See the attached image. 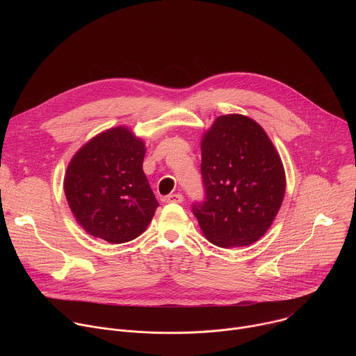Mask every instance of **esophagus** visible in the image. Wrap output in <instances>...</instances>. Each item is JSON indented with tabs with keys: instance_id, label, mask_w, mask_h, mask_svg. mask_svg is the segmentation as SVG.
Masks as SVG:
<instances>
[{
	"instance_id": "esophagus-1",
	"label": "esophagus",
	"mask_w": 356,
	"mask_h": 356,
	"mask_svg": "<svg viewBox=\"0 0 356 356\" xmlns=\"http://www.w3.org/2000/svg\"><path fill=\"white\" fill-rule=\"evenodd\" d=\"M183 201H184V197L180 193L170 194V195L166 197V202H176V204H181Z\"/></svg>"
}]
</instances>
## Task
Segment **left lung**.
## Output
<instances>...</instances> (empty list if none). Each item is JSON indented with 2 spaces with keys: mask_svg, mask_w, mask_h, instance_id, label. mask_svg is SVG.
<instances>
[{
  "mask_svg": "<svg viewBox=\"0 0 356 356\" xmlns=\"http://www.w3.org/2000/svg\"><path fill=\"white\" fill-rule=\"evenodd\" d=\"M206 201L193 206L211 243L246 246L273 224L286 191L280 155L265 129L246 115H220L201 138Z\"/></svg>",
  "mask_w": 356,
  "mask_h": 356,
  "instance_id": "8db88e82",
  "label": "left lung"
}]
</instances>
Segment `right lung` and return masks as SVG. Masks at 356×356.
Instances as JSON below:
<instances>
[{"mask_svg":"<svg viewBox=\"0 0 356 356\" xmlns=\"http://www.w3.org/2000/svg\"><path fill=\"white\" fill-rule=\"evenodd\" d=\"M146 146L128 127L91 138L72 158L63 180L67 204L91 236L124 243L150 224L159 202L143 173Z\"/></svg>","mask_w":356,"mask_h":356,"instance_id":"1","label":"right lung"}]
</instances>
